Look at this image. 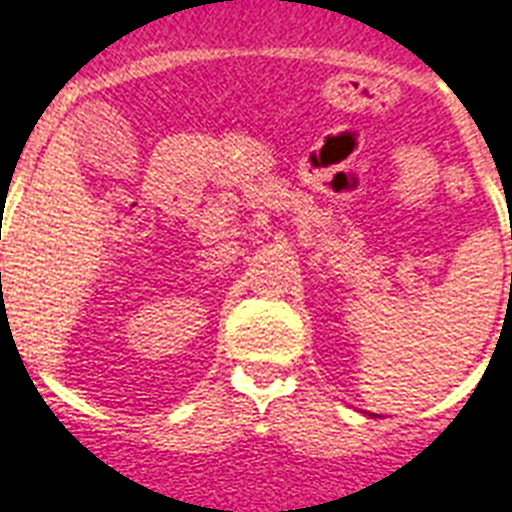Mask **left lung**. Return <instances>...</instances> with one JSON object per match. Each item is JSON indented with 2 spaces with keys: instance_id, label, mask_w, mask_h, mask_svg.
<instances>
[{
  "instance_id": "obj_1",
  "label": "left lung",
  "mask_w": 512,
  "mask_h": 512,
  "mask_svg": "<svg viewBox=\"0 0 512 512\" xmlns=\"http://www.w3.org/2000/svg\"><path fill=\"white\" fill-rule=\"evenodd\" d=\"M371 415H373V413H371Z\"/></svg>"
}]
</instances>
